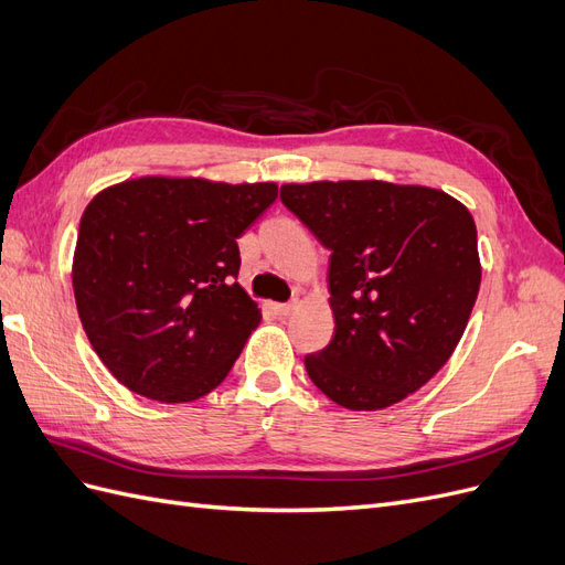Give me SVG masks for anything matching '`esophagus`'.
<instances>
[{
  "label": "esophagus",
  "instance_id": "1",
  "mask_svg": "<svg viewBox=\"0 0 565 565\" xmlns=\"http://www.w3.org/2000/svg\"><path fill=\"white\" fill-rule=\"evenodd\" d=\"M297 309V301H289V303H276V313L280 318H287L289 313H292Z\"/></svg>",
  "mask_w": 565,
  "mask_h": 565
}]
</instances>
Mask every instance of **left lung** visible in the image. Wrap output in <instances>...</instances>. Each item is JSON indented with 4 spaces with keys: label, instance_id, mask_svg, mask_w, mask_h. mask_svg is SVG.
<instances>
[{
    "label": "left lung",
    "instance_id": "1",
    "mask_svg": "<svg viewBox=\"0 0 565 565\" xmlns=\"http://www.w3.org/2000/svg\"><path fill=\"white\" fill-rule=\"evenodd\" d=\"M280 200L330 254L334 337L303 358L347 409L405 401L448 363L481 287L476 224L452 195L388 181L285 183Z\"/></svg>",
    "mask_w": 565,
    "mask_h": 565
}]
</instances>
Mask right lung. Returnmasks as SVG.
Segmentation results:
<instances>
[{
    "instance_id": "add662e5",
    "label": "right lung",
    "mask_w": 565,
    "mask_h": 565,
    "mask_svg": "<svg viewBox=\"0 0 565 565\" xmlns=\"http://www.w3.org/2000/svg\"><path fill=\"white\" fill-rule=\"evenodd\" d=\"M278 183L139 177L94 195L79 221L73 292L113 377L158 403H193L226 380L259 303L237 282L241 237Z\"/></svg>"
}]
</instances>
